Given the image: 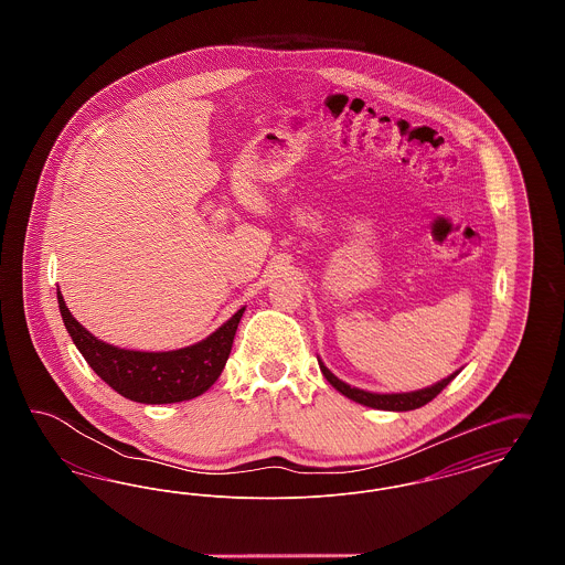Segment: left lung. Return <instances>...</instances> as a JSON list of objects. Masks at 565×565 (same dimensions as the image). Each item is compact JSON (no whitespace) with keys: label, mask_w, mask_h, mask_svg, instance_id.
<instances>
[{"label":"left lung","mask_w":565,"mask_h":565,"mask_svg":"<svg viewBox=\"0 0 565 565\" xmlns=\"http://www.w3.org/2000/svg\"><path fill=\"white\" fill-rule=\"evenodd\" d=\"M320 362V371H322L326 381L337 390L341 392L343 396H348L350 401L358 404H364V406H371V408H381V411H413V408H419L424 404L430 403L431 398H436L457 375L459 371H456L454 375L447 376V379H440L438 383L428 385L424 390H415V392H401V394H376V392H366V390H360V387H351L350 383L341 381L339 376L332 375L322 360L318 358Z\"/></svg>","instance_id":"left-lung-1"}]
</instances>
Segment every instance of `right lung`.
<instances>
[{
	"label": "right lung",
	"instance_id": "1",
	"mask_svg": "<svg viewBox=\"0 0 565 565\" xmlns=\"http://www.w3.org/2000/svg\"><path fill=\"white\" fill-rule=\"evenodd\" d=\"M56 300L63 323L88 366L120 396L141 404L182 403L205 394L231 355L233 339L245 311L242 307L207 339L189 348L135 351L120 350L93 337L70 313L61 290L56 292Z\"/></svg>",
	"mask_w": 565,
	"mask_h": 565
}]
</instances>
